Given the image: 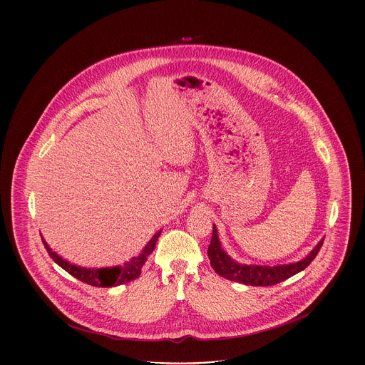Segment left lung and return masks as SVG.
Returning a JSON list of instances; mask_svg holds the SVG:
<instances>
[{
    "label": "left lung",
    "instance_id": "1",
    "mask_svg": "<svg viewBox=\"0 0 365 365\" xmlns=\"http://www.w3.org/2000/svg\"><path fill=\"white\" fill-rule=\"evenodd\" d=\"M322 240L317 243L311 253L297 262H290V264H280V265H255V264H240L235 260H232L226 252L222 249V245L219 241L217 230L216 226H213V232H212V240L209 243L208 257L210 260V265L215 269L216 274L220 277L232 280V282H240L243 284H250V286H272L280 283L286 279L292 278L295 274L304 271L317 256L322 245Z\"/></svg>",
    "mask_w": 365,
    "mask_h": 365
}]
</instances>
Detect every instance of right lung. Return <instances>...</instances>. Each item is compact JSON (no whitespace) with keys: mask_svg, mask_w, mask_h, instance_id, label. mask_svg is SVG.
Returning a JSON list of instances; mask_svg holds the SVG:
<instances>
[{"mask_svg":"<svg viewBox=\"0 0 365 365\" xmlns=\"http://www.w3.org/2000/svg\"><path fill=\"white\" fill-rule=\"evenodd\" d=\"M161 234V230L156 232L152 240L145 245V247L142 249V252L139 253L137 257H133L131 260L124 262L123 267H112V268H82L79 265L71 264L68 261L63 260L56 252H52V249L49 247V245L43 241L49 256L52 257L56 264H58L63 269H66L70 275L73 278L79 279L81 282L96 286V287H112V286H119L128 283L134 279L139 278L140 275V269L145 264V261L148 260L149 255L155 250L157 240Z\"/></svg>","mask_w":365,"mask_h":365,"instance_id":"obj_1","label":"right lung"}]
</instances>
